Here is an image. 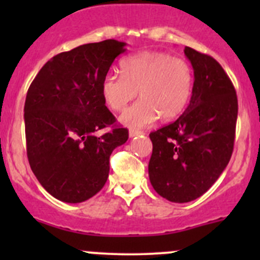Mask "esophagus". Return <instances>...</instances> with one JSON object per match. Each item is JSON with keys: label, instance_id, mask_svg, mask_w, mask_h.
Listing matches in <instances>:
<instances>
[{"label": "esophagus", "instance_id": "34e87169", "mask_svg": "<svg viewBox=\"0 0 260 260\" xmlns=\"http://www.w3.org/2000/svg\"><path fill=\"white\" fill-rule=\"evenodd\" d=\"M143 135V131H138V129H131L129 131V137L133 138V137H137V136H141Z\"/></svg>", "mask_w": 260, "mask_h": 260}]
</instances>
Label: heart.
I'll return each instance as SVG.
<instances>
[{"instance_id":"1","label":"heart","mask_w":260,"mask_h":260,"mask_svg":"<svg viewBox=\"0 0 260 260\" xmlns=\"http://www.w3.org/2000/svg\"><path fill=\"white\" fill-rule=\"evenodd\" d=\"M123 75L108 73L102 80V95L112 111L120 112L136 98L141 101L120 115V122L141 128L158 117L171 120L182 113L192 93L193 74L190 64L161 51H142L120 64Z\"/></svg>"}]
</instances>
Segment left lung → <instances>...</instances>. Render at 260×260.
I'll return each mask as SVG.
<instances>
[{"label": "left lung", "instance_id": "obj_1", "mask_svg": "<svg viewBox=\"0 0 260 260\" xmlns=\"http://www.w3.org/2000/svg\"><path fill=\"white\" fill-rule=\"evenodd\" d=\"M193 69L190 103L175 122L149 133V181L172 203L200 198L228 166L234 148L237 91L221 65L186 46Z\"/></svg>", "mask_w": 260, "mask_h": 260}]
</instances>
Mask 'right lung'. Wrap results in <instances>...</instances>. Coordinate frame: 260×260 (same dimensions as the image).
<instances>
[{
  "label": "right lung",
  "mask_w": 260,
  "mask_h": 260,
  "mask_svg": "<svg viewBox=\"0 0 260 260\" xmlns=\"http://www.w3.org/2000/svg\"><path fill=\"white\" fill-rule=\"evenodd\" d=\"M125 43L80 45L50 59L26 95V151L39 182L55 199L83 203L106 185L109 157L128 140L106 107L102 80ZM111 126L108 134L98 132Z\"/></svg>",
  "instance_id": "add662e5"
}]
</instances>
